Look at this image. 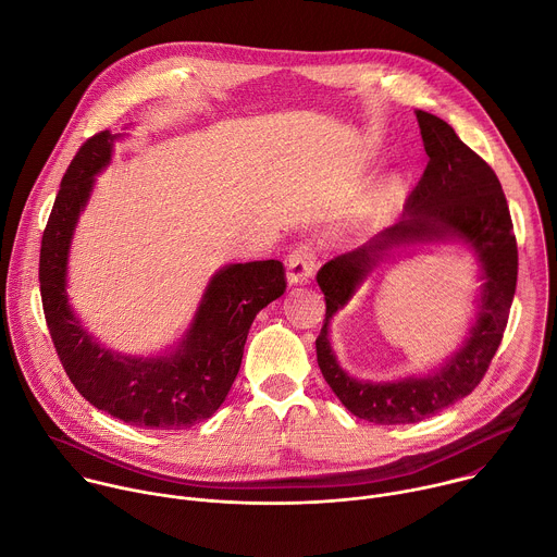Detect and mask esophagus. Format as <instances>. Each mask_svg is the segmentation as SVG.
Listing matches in <instances>:
<instances>
[{"label":"esophagus","instance_id":"esophagus-1","mask_svg":"<svg viewBox=\"0 0 557 557\" xmlns=\"http://www.w3.org/2000/svg\"><path fill=\"white\" fill-rule=\"evenodd\" d=\"M314 273V249L310 245H297L286 258V280L290 286L304 284Z\"/></svg>","mask_w":557,"mask_h":557}]
</instances>
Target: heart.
I'll use <instances>...</instances> for the list:
<instances>
[{
    "label": "heart",
    "mask_w": 557,
    "mask_h": 557,
    "mask_svg": "<svg viewBox=\"0 0 557 557\" xmlns=\"http://www.w3.org/2000/svg\"><path fill=\"white\" fill-rule=\"evenodd\" d=\"M396 185H399V183H396V181H387L383 187H381V191L376 194V198L372 200V205H370V213L374 215V213H379L385 205H387V200H389V196H392V191L396 189Z\"/></svg>",
    "instance_id": "b5f03b06"
}]
</instances>
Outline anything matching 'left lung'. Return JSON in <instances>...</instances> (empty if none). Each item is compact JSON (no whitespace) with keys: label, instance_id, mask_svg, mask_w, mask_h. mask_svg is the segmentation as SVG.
Listing matches in <instances>:
<instances>
[{"label":"left lung","instance_id":"8db88e82","mask_svg":"<svg viewBox=\"0 0 557 557\" xmlns=\"http://www.w3.org/2000/svg\"><path fill=\"white\" fill-rule=\"evenodd\" d=\"M430 163L410 194L401 220L363 247L337 256L317 273L324 290L326 320L317 337V363L355 417L379 423H419L460 401L485 376L507 329L518 280V247L500 181L443 119L417 112ZM462 244L482 264V295L463 344L428 375L396 382L350 377L330 344V322L387 257L428 244Z\"/></svg>","mask_w":557,"mask_h":557}]
</instances>
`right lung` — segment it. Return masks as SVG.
I'll list each match as a JSON object with an SVG mask.
<instances>
[{
    "label": "right lung",
    "instance_id": "1",
    "mask_svg": "<svg viewBox=\"0 0 557 557\" xmlns=\"http://www.w3.org/2000/svg\"><path fill=\"white\" fill-rule=\"evenodd\" d=\"M119 138L123 134L110 129L88 138L61 181L39 256L46 322L65 374L97 410L145 430H185L224 404L256 314L286 290L284 267L258 260L215 271L183 339L161 355H123L103 346L70 304L67 258L78 215Z\"/></svg>",
    "mask_w": 557,
    "mask_h": 557
}]
</instances>
